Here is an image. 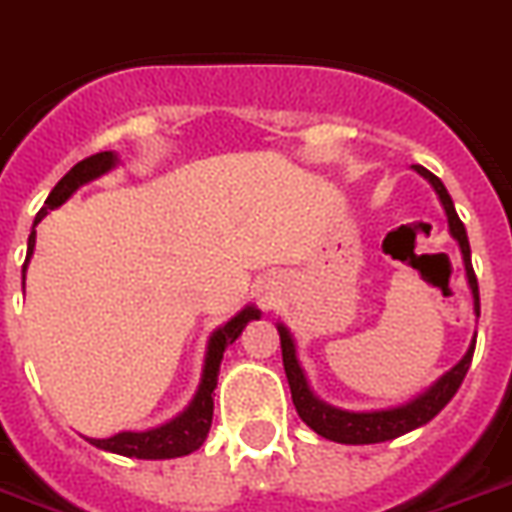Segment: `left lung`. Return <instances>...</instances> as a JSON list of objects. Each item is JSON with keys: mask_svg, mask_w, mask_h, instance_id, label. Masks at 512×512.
Masks as SVG:
<instances>
[{"mask_svg": "<svg viewBox=\"0 0 512 512\" xmlns=\"http://www.w3.org/2000/svg\"><path fill=\"white\" fill-rule=\"evenodd\" d=\"M414 169L435 187L442 208H445L450 234H453V239L458 242V247H461L468 286H471V294H474V312L476 317H479V283H476L474 268H471V247H468L466 226H463L458 213H455V205L453 200H450L448 190H445V184H442L432 171L422 169V166H414ZM278 336H281L283 369H286V377H289L291 401H294L296 406V414L302 416V422L307 424V427L315 429L320 437L333 442H343V445H372V442L395 440V437L406 435L411 429L432 422V419L448 406L450 398L458 393V388H461L463 377H466L468 367H471V359H474L476 346L474 338L461 362L455 364L450 372H445V375H442L432 388L424 390L419 398L406 403V406L385 411H362V414H356V411H341L336 409V406L322 403L320 398L309 390V382L307 377H304L302 364L296 359V346L294 338L289 336V330L283 328V325H278Z\"/></svg>", "mask_w": 512, "mask_h": 512, "instance_id": "8db88e82", "label": "left lung"}]
</instances>
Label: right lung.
<instances>
[{
    "label": "right lung",
    "instance_id": "obj_1",
    "mask_svg": "<svg viewBox=\"0 0 512 512\" xmlns=\"http://www.w3.org/2000/svg\"><path fill=\"white\" fill-rule=\"evenodd\" d=\"M117 166V156L111 150H103L96 156L85 158V161L75 163L67 174L57 182V187L51 190L46 197L44 208L36 213L33 221V231L28 236V255H25L23 265V283H25V270H28V260L36 247V226L49 210L59 208V205L77 190L83 187L90 179H98L101 174L111 171ZM260 312L255 307H244L236 317H231L223 328H218L208 341V351H205V367L203 377H200V388H197L195 398L182 414L166 422L163 427L148 429V432H119V435L109 437V440H90L96 448L109 450V453L127 455V458H145V461H158V458H179V455L195 453L205 442L210 432V422H213V390L218 385V367H221L223 351L229 343L242 336L244 325L249 320H257Z\"/></svg>",
    "mask_w": 512,
    "mask_h": 512
}]
</instances>
